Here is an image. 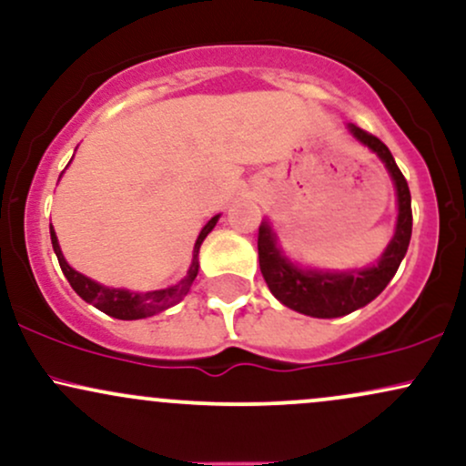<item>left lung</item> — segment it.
<instances>
[{
  "mask_svg": "<svg viewBox=\"0 0 466 466\" xmlns=\"http://www.w3.org/2000/svg\"><path fill=\"white\" fill-rule=\"evenodd\" d=\"M357 140L372 148L383 164L388 166L392 175L394 186H397L399 197V221L394 238L390 240L388 249L383 251L381 260L370 269L350 271V274H326V271H304L291 265L280 249L276 248V238L271 228L263 223L258 229V260L260 274H263L267 287L285 307L293 311L311 315V318H341L357 309L366 307L372 302L392 276L397 274L400 260L408 251L411 238V197L408 181L394 162L390 148L372 133L360 129V127H349Z\"/></svg>",
  "mask_w": 466,
  "mask_h": 466,
  "instance_id": "8db88e82",
  "label": "left lung"
}]
</instances>
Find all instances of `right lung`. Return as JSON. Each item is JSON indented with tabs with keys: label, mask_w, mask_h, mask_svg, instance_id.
<instances>
[{
	"label": "right lung",
	"mask_w": 466,
	"mask_h": 466,
	"mask_svg": "<svg viewBox=\"0 0 466 466\" xmlns=\"http://www.w3.org/2000/svg\"><path fill=\"white\" fill-rule=\"evenodd\" d=\"M218 217H212L210 221L206 223V228L201 229L199 238L195 243V258H192V265L188 269V276L184 280L177 282V285L168 287V289H159V291H148V293H131L127 289H109L98 285V282L89 280L87 276L78 274L76 269H72L63 258L61 248H58V240L55 229L50 228V238H52V248H55V254L58 258V265H61L63 274H66L67 282L72 285L74 291L83 298L85 302L94 304L96 309L111 315L116 319H140V318H148V315L162 313L173 304H177L181 298L188 293V289L192 282H195L197 271H199V260H197V254H199V248L203 243V238L212 232V228L217 226Z\"/></svg>",
	"instance_id": "1"
}]
</instances>
